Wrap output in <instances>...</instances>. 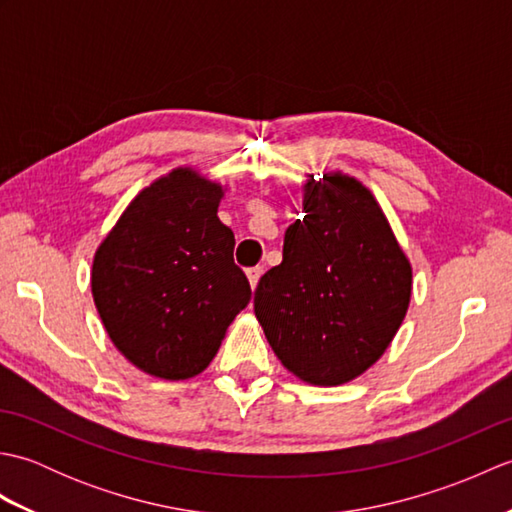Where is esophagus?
I'll use <instances>...</instances> for the list:
<instances>
[{"label":"esophagus","instance_id":"esophagus-1","mask_svg":"<svg viewBox=\"0 0 512 512\" xmlns=\"http://www.w3.org/2000/svg\"><path fill=\"white\" fill-rule=\"evenodd\" d=\"M262 266H253V268H248L246 270V277H248V284H250V288H257V284H259V277H262Z\"/></svg>","mask_w":512,"mask_h":512}]
</instances>
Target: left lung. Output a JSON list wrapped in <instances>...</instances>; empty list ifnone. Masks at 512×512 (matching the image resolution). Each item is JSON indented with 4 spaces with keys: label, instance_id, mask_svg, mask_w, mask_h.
I'll list each match as a JSON object with an SVG mask.
<instances>
[{
    "label": "left lung",
    "instance_id": "left-lung-1",
    "mask_svg": "<svg viewBox=\"0 0 512 512\" xmlns=\"http://www.w3.org/2000/svg\"><path fill=\"white\" fill-rule=\"evenodd\" d=\"M301 213L281 264L259 279L255 317L288 372L336 387L394 341L411 301V264L374 193L347 173H310Z\"/></svg>",
    "mask_w": 512,
    "mask_h": 512
}]
</instances>
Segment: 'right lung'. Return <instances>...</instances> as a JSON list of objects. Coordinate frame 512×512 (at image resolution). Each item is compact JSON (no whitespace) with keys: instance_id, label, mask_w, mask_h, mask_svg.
Masks as SVG:
<instances>
[{"instance_id":"add662e5","label":"right lung","mask_w":512,"mask_h":512,"mask_svg":"<svg viewBox=\"0 0 512 512\" xmlns=\"http://www.w3.org/2000/svg\"><path fill=\"white\" fill-rule=\"evenodd\" d=\"M226 189L178 167L127 204L92 262V297L116 350L162 380L202 374L250 301L217 217Z\"/></svg>"}]
</instances>
